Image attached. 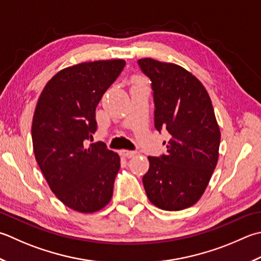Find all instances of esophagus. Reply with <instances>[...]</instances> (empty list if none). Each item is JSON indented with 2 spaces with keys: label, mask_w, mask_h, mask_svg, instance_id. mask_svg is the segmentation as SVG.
I'll use <instances>...</instances> for the list:
<instances>
[{
  "label": "esophagus",
  "mask_w": 261,
  "mask_h": 261,
  "mask_svg": "<svg viewBox=\"0 0 261 261\" xmlns=\"http://www.w3.org/2000/svg\"><path fill=\"white\" fill-rule=\"evenodd\" d=\"M120 155H121V156H123V157H126V158H130V157H132V156H135V155H136V151H134V150L122 149V150L120 151Z\"/></svg>",
  "instance_id": "obj_1"
}]
</instances>
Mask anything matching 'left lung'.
<instances>
[{
  "instance_id": "1",
  "label": "left lung",
  "mask_w": 261,
  "mask_h": 261,
  "mask_svg": "<svg viewBox=\"0 0 261 261\" xmlns=\"http://www.w3.org/2000/svg\"><path fill=\"white\" fill-rule=\"evenodd\" d=\"M151 81L154 121L171 136L167 152L149 156L142 177L152 205L182 211L200 199L218 161L221 132L205 87L182 66L152 59L138 60Z\"/></svg>"
}]
</instances>
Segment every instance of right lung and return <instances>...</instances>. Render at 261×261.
Instances as JSON below:
<instances>
[{
    "instance_id": "obj_1",
    "label": "right lung",
    "mask_w": 261,
    "mask_h": 261,
    "mask_svg": "<svg viewBox=\"0 0 261 261\" xmlns=\"http://www.w3.org/2000/svg\"><path fill=\"white\" fill-rule=\"evenodd\" d=\"M124 66L123 60L69 66L48 81L36 105V161L50 190L73 211L97 212L113 196L120 156L104 142L88 141L97 130L96 107Z\"/></svg>"
}]
</instances>
